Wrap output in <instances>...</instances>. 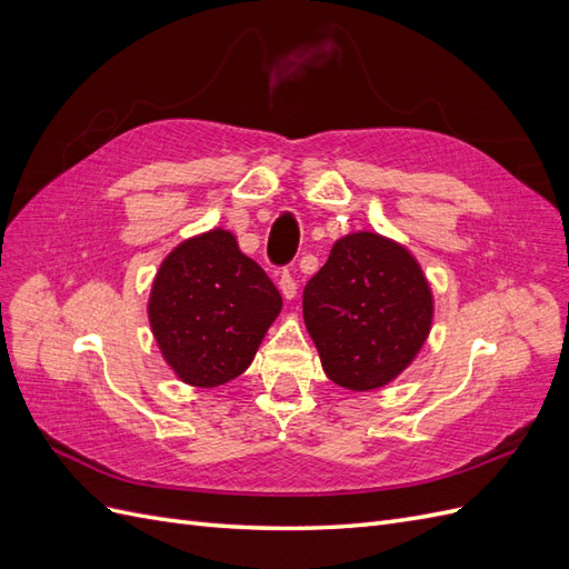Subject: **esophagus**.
Returning a JSON list of instances; mask_svg holds the SVG:
<instances>
[{
	"mask_svg": "<svg viewBox=\"0 0 569 569\" xmlns=\"http://www.w3.org/2000/svg\"><path fill=\"white\" fill-rule=\"evenodd\" d=\"M297 289H299V284H297L295 272H291V270H282V278H280V291H282V297H284L287 301H291V299L297 297Z\"/></svg>",
	"mask_w": 569,
	"mask_h": 569,
	"instance_id": "esophagus-1",
	"label": "esophagus"
}]
</instances>
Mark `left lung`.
Wrapping results in <instances>:
<instances>
[{
    "instance_id": "left-lung-1",
    "label": "left lung",
    "mask_w": 569,
    "mask_h": 569,
    "mask_svg": "<svg viewBox=\"0 0 569 569\" xmlns=\"http://www.w3.org/2000/svg\"><path fill=\"white\" fill-rule=\"evenodd\" d=\"M432 311L416 258L375 232L341 237L303 289V320L322 368L353 391L380 389L410 366Z\"/></svg>"
}]
</instances>
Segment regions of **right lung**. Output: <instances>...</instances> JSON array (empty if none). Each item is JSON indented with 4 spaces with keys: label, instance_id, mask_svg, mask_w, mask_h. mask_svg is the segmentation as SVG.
<instances>
[{
    "label": "right lung",
    "instance_id": "1",
    "mask_svg": "<svg viewBox=\"0 0 569 569\" xmlns=\"http://www.w3.org/2000/svg\"><path fill=\"white\" fill-rule=\"evenodd\" d=\"M282 308L266 270L228 230L187 239L166 256L149 297L151 332L166 363L192 387L242 375Z\"/></svg>",
    "mask_w": 569,
    "mask_h": 569
}]
</instances>
